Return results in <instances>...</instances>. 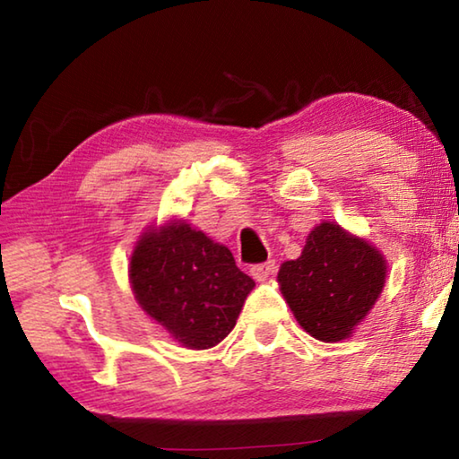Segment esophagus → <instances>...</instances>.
<instances>
[{
  "label": "esophagus",
  "instance_id": "1",
  "mask_svg": "<svg viewBox=\"0 0 459 459\" xmlns=\"http://www.w3.org/2000/svg\"><path fill=\"white\" fill-rule=\"evenodd\" d=\"M275 261H265V263H257V265L251 267V275L257 281H265L267 277H271L275 273Z\"/></svg>",
  "mask_w": 459,
  "mask_h": 459
}]
</instances>
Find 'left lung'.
<instances>
[{"instance_id": "1", "label": "left lung", "mask_w": 459, "mask_h": 459, "mask_svg": "<svg viewBox=\"0 0 459 459\" xmlns=\"http://www.w3.org/2000/svg\"><path fill=\"white\" fill-rule=\"evenodd\" d=\"M385 275L375 247L322 222L309 232L301 257L283 263L277 281L301 328L316 340L338 342L375 306Z\"/></svg>"}]
</instances>
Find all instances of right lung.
<instances>
[{
    "instance_id": "1",
    "label": "right lung",
    "mask_w": 459,
    "mask_h": 459,
    "mask_svg": "<svg viewBox=\"0 0 459 459\" xmlns=\"http://www.w3.org/2000/svg\"><path fill=\"white\" fill-rule=\"evenodd\" d=\"M129 277L143 312L196 351L229 336L255 287L227 247L186 222L145 232L131 257Z\"/></svg>"
}]
</instances>
